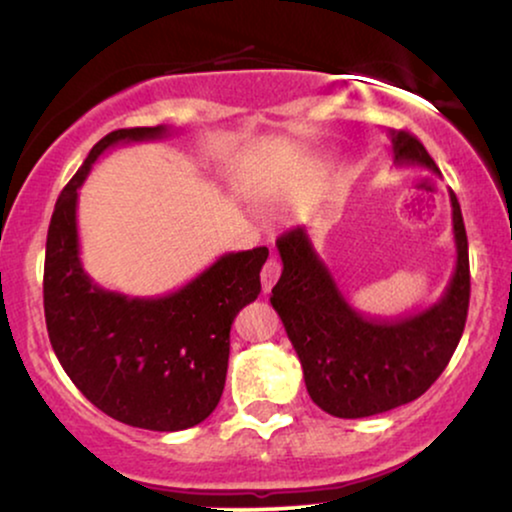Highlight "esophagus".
Masks as SVG:
<instances>
[{"mask_svg": "<svg viewBox=\"0 0 512 512\" xmlns=\"http://www.w3.org/2000/svg\"><path fill=\"white\" fill-rule=\"evenodd\" d=\"M278 276H281V262H278L276 257H269L267 264L262 267V290L264 293H269V290L274 288Z\"/></svg>", "mask_w": 512, "mask_h": 512, "instance_id": "34e87169", "label": "esophagus"}]
</instances>
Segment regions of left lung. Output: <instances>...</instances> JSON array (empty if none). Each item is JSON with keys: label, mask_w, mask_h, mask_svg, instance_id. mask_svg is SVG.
Listing matches in <instances>:
<instances>
[{"label": "left lung", "mask_w": 512, "mask_h": 512, "mask_svg": "<svg viewBox=\"0 0 512 512\" xmlns=\"http://www.w3.org/2000/svg\"><path fill=\"white\" fill-rule=\"evenodd\" d=\"M397 165L437 172L425 146L404 132H390ZM456 269L442 300L394 321L366 319L345 300L314 250L304 226L276 238L283 271L271 288V307L281 316L304 371V385L319 409L335 418H366L418 399L454 357L470 302L468 236L456 193Z\"/></svg>", "instance_id": "left-lung-1"}]
</instances>
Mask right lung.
Returning <instances> with one entry per match:
<instances>
[{
	"label": "right lung",
	"instance_id": "1",
	"mask_svg": "<svg viewBox=\"0 0 512 512\" xmlns=\"http://www.w3.org/2000/svg\"><path fill=\"white\" fill-rule=\"evenodd\" d=\"M165 125L115 129L56 200L44 260V319L63 371L96 409L132 428L177 432L203 423L224 392L236 314L260 295L269 250L222 255L174 293L132 297L84 271L77 189L103 151L155 141Z\"/></svg>",
	"mask_w": 512,
	"mask_h": 512
}]
</instances>
